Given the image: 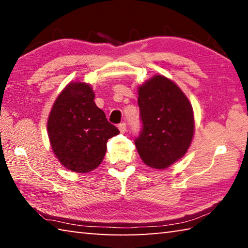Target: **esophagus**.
<instances>
[{"mask_svg":"<svg viewBox=\"0 0 248 248\" xmlns=\"http://www.w3.org/2000/svg\"><path fill=\"white\" fill-rule=\"evenodd\" d=\"M118 129L120 130L121 133H124L125 131H127V124H125L124 123L119 124H118Z\"/></svg>","mask_w":248,"mask_h":248,"instance_id":"obj_1","label":"esophagus"}]
</instances>
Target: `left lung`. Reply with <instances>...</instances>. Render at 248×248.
Wrapping results in <instances>:
<instances>
[{
	"label": "left lung",
	"instance_id": "left-lung-1",
	"mask_svg": "<svg viewBox=\"0 0 248 248\" xmlns=\"http://www.w3.org/2000/svg\"><path fill=\"white\" fill-rule=\"evenodd\" d=\"M143 124L136 148L145 165L165 170L187 153L195 133L189 99L170 78L156 74L138 87Z\"/></svg>",
	"mask_w": 248,
	"mask_h": 248
}]
</instances>
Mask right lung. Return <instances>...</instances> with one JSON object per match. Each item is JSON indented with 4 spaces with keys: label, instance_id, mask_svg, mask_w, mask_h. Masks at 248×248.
<instances>
[{
    "label": "right lung",
    "instance_id": "add662e5",
    "mask_svg": "<svg viewBox=\"0 0 248 248\" xmlns=\"http://www.w3.org/2000/svg\"><path fill=\"white\" fill-rule=\"evenodd\" d=\"M90 84L71 82L54 100L47 130L52 151L66 170L89 173L100 165L107 141L119 130L94 102Z\"/></svg>",
    "mask_w": 248,
    "mask_h": 248
}]
</instances>
